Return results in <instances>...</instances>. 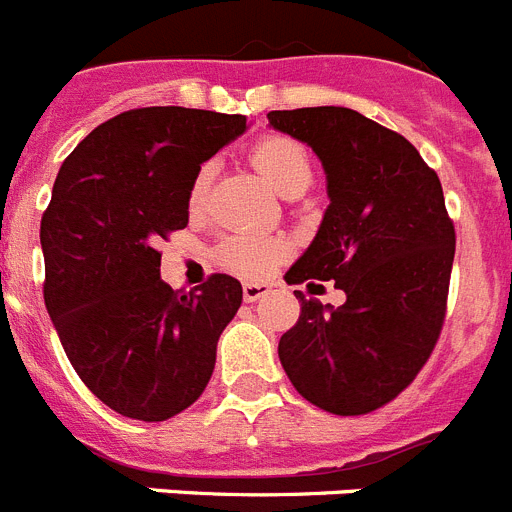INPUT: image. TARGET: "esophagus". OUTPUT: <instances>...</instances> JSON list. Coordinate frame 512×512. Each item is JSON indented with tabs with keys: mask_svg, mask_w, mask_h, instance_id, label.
<instances>
[{
	"mask_svg": "<svg viewBox=\"0 0 512 512\" xmlns=\"http://www.w3.org/2000/svg\"><path fill=\"white\" fill-rule=\"evenodd\" d=\"M269 292H271V284H266V282H246V284H243V300H246V302L261 300V297L269 295Z\"/></svg>",
	"mask_w": 512,
	"mask_h": 512,
	"instance_id": "34e87169",
	"label": "esophagus"
}]
</instances>
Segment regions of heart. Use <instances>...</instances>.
I'll return each mask as SVG.
<instances>
[{"instance_id":"heart-1","label":"heart","mask_w":512,"mask_h":512,"mask_svg":"<svg viewBox=\"0 0 512 512\" xmlns=\"http://www.w3.org/2000/svg\"><path fill=\"white\" fill-rule=\"evenodd\" d=\"M253 169L264 182L287 200H295L312 184V156L300 140L289 135H266L251 148ZM210 179V166H202L192 184V205H197ZM284 256V243L271 235H230L217 248L220 266L238 277L259 279Z\"/></svg>"}]
</instances>
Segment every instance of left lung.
Listing matches in <instances>:
<instances>
[{
    "mask_svg": "<svg viewBox=\"0 0 512 512\" xmlns=\"http://www.w3.org/2000/svg\"><path fill=\"white\" fill-rule=\"evenodd\" d=\"M325 171L320 228L284 274L287 284L336 282L341 307L302 302L279 341V361L305 400L364 415L400 395L438 341L456 233L436 171L410 140L348 107L269 112Z\"/></svg>",
    "mask_w": 512,
    "mask_h": 512,
    "instance_id": "8db88e82",
    "label": "left lung"
}]
</instances>
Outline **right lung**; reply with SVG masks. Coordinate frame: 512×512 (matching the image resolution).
Returning a JSON list of instances; mask_svg holds the SVG:
<instances>
[{"instance_id":"right-lung-1","label":"right lung","mask_w":512,"mask_h":512,"mask_svg":"<svg viewBox=\"0 0 512 512\" xmlns=\"http://www.w3.org/2000/svg\"><path fill=\"white\" fill-rule=\"evenodd\" d=\"M246 117L140 107L102 122L63 161L40 220L45 307L71 366L125 418H174L205 392L243 287L212 274L184 295L158 241L187 228L202 164Z\"/></svg>"}]
</instances>
